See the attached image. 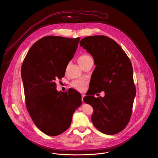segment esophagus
I'll list each match as a JSON object with an SVG mask.
<instances>
[{
    "mask_svg": "<svg viewBox=\"0 0 158 158\" xmlns=\"http://www.w3.org/2000/svg\"><path fill=\"white\" fill-rule=\"evenodd\" d=\"M85 97V95L84 94H82L81 95V100H82V101H83V98Z\"/></svg>",
    "mask_w": 158,
    "mask_h": 158,
    "instance_id": "34e87169",
    "label": "esophagus"
}]
</instances>
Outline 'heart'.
<instances>
[{"label": "heart", "mask_w": 158, "mask_h": 158, "mask_svg": "<svg viewBox=\"0 0 158 158\" xmlns=\"http://www.w3.org/2000/svg\"><path fill=\"white\" fill-rule=\"evenodd\" d=\"M91 57L88 54H82L78 57V63H82L84 62L85 60H86L87 59ZM87 85V81L84 80H75L73 81H72L71 83V85L75 88L77 90H78L80 91H82L85 88V86Z\"/></svg>", "instance_id": "heart-1"}]
</instances>
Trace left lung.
Here are the masks:
<instances>
[{
  "mask_svg": "<svg viewBox=\"0 0 158 158\" xmlns=\"http://www.w3.org/2000/svg\"><path fill=\"white\" fill-rule=\"evenodd\" d=\"M80 45L93 56L96 65L94 89L83 98L94 108L92 123L105 134H116L127 127L132 113L136 89L131 63L120 45L106 36L85 37ZM101 91H105L104 98L93 95Z\"/></svg>",
  "mask_w": 158,
  "mask_h": 158,
  "instance_id": "left-lung-1",
  "label": "left lung"
}]
</instances>
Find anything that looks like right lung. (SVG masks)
I'll list each match as a JSON object with an SVG mask.
<instances>
[{
  "mask_svg": "<svg viewBox=\"0 0 158 158\" xmlns=\"http://www.w3.org/2000/svg\"><path fill=\"white\" fill-rule=\"evenodd\" d=\"M80 37L47 36L30 48L21 66L27 110L35 125L45 134L56 136L71 125L81 106V96L73 89L57 92L56 80L64 77Z\"/></svg>",
  "mask_w": 158,
  "mask_h": 158,
  "instance_id": "obj_1",
  "label": "right lung"
}]
</instances>
